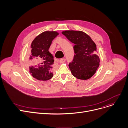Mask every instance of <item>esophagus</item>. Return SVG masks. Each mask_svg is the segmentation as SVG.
Segmentation results:
<instances>
[{
	"mask_svg": "<svg viewBox=\"0 0 128 128\" xmlns=\"http://www.w3.org/2000/svg\"><path fill=\"white\" fill-rule=\"evenodd\" d=\"M60 63H64L65 62V58H63V59H61V60H60Z\"/></svg>",
	"mask_w": 128,
	"mask_h": 128,
	"instance_id": "1",
	"label": "esophagus"
}]
</instances>
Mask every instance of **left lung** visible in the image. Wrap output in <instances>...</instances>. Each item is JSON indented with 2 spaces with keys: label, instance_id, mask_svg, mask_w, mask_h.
<instances>
[{
  "label": "left lung",
  "instance_id": "left-lung-1",
  "mask_svg": "<svg viewBox=\"0 0 128 128\" xmlns=\"http://www.w3.org/2000/svg\"><path fill=\"white\" fill-rule=\"evenodd\" d=\"M62 34L75 44L74 47L75 54L73 61L69 64L72 75L81 80L90 78L96 72L100 62L96 44L82 31L65 30Z\"/></svg>",
  "mask_w": 128,
  "mask_h": 128
}]
</instances>
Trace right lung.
Here are the masks:
<instances>
[{"instance_id": "right-lung-1", "label": "right lung", "mask_w": 128, "mask_h": 128, "mask_svg": "<svg viewBox=\"0 0 128 128\" xmlns=\"http://www.w3.org/2000/svg\"><path fill=\"white\" fill-rule=\"evenodd\" d=\"M56 31H45L38 35L32 42L30 72L31 75L40 81H46L53 76L54 59L49 51L52 40L58 35Z\"/></svg>"}]
</instances>
